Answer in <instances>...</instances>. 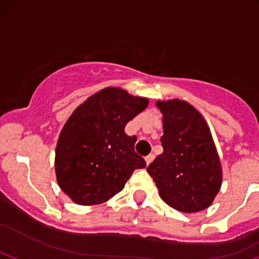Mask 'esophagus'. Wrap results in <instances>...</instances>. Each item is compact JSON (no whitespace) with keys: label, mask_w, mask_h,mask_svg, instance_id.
<instances>
[{"label":"esophagus","mask_w":259,"mask_h":259,"mask_svg":"<svg viewBox=\"0 0 259 259\" xmlns=\"http://www.w3.org/2000/svg\"><path fill=\"white\" fill-rule=\"evenodd\" d=\"M154 157H155V155L154 154H149L148 156L145 157V161H146V165H149V164H151L152 162V160H154Z\"/></svg>","instance_id":"1"}]
</instances>
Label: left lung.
<instances>
[{
    "mask_svg": "<svg viewBox=\"0 0 259 259\" xmlns=\"http://www.w3.org/2000/svg\"><path fill=\"white\" fill-rule=\"evenodd\" d=\"M164 152L148 166L170 207L192 213L207 208L222 185V166L209 127L198 110L180 99L157 102Z\"/></svg>",
    "mask_w": 259,
    "mask_h": 259,
    "instance_id": "left-lung-1",
    "label": "left lung"
}]
</instances>
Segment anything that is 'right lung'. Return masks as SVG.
<instances>
[{
    "mask_svg": "<svg viewBox=\"0 0 259 259\" xmlns=\"http://www.w3.org/2000/svg\"><path fill=\"white\" fill-rule=\"evenodd\" d=\"M149 104L143 97L115 87L102 89L73 111L56 149L57 182L73 202L99 205L124 189L145 160L135 152L137 138L125 125Z\"/></svg>",
    "mask_w": 259,
    "mask_h": 259,
    "instance_id": "right-lung-1",
    "label": "right lung"
}]
</instances>
